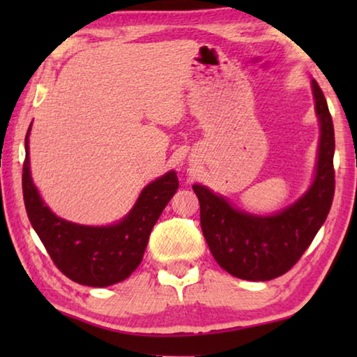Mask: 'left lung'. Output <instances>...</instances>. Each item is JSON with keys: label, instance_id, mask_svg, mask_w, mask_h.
<instances>
[{"label": "left lung", "instance_id": "8db88e82", "mask_svg": "<svg viewBox=\"0 0 357 357\" xmlns=\"http://www.w3.org/2000/svg\"><path fill=\"white\" fill-rule=\"evenodd\" d=\"M312 89L321 135L315 179L298 202L274 215H252L234 209L208 187L192 185L200 202V223L209 250L220 268L238 279L264 282L288 273L329 214L335 190L334 124L315 80Z\"/></svg>", "mask_w": 357, "mask_h": 357}]
</instances>
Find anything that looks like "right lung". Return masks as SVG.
I'll return each mask as SVG.
<instances>
[{
    "label": "right lung",
    "instance_id": "1",
    "mask_svg": "<svg viewBox=\"0 0 357 357\" xmlns=\"http://www.w3.org/2000/svg\"><path fill=\"white\" fill-rule=\"evenodd\" d=\"M29 129L22 174L23 200L48 255L66 277L80 285L102 288L126 280L142 263L151 229L178 190L176 173L168 172L144 187L130 213L114 225H78L53 214L34 187L28 157Z\"/></svg>",
    "mask_w": 357,
    "mask_h": 357
}]
</instances>
